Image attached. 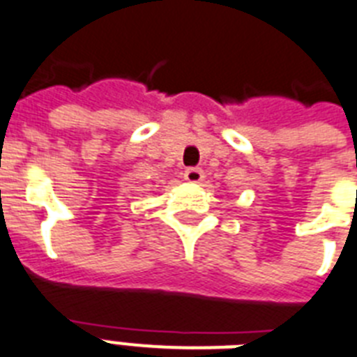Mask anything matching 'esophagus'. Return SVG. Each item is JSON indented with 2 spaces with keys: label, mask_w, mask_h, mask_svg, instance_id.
<instances>
[{
  "label": "esophagus",
  "mask_w": 357,
  "mask_h": 357,
  "mask_svg": "<svg viewBox=\"0 0 357 357\" xmlns=\"http://www.w3.org/2000/svg\"><path fill=\"white\" fill-rule=\"evenodd\" d=\"M185 179L188 183H199L204 179V170L198 169V167H190V169L185 170Z\"/></svg>",
  "instance_id": "esophagus-1"
}]
</instances>
